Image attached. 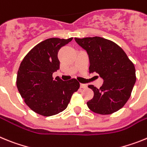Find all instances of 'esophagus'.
<instances>
[{
  "label": "esophagus",
  "mask_w": 147,
  "mask_h": 147,
  "mask_svg": "<svg viewBox=\"0 0 147 147\" xmlns=\"http://www.w3.org/2000/svg\"><path fill=\"white\" fill-rule=\"evenodd\" d=\"M80 88H86L87 85H85V84H80Z\"/></svg>",
  "instance_id": "esophagus-1"
}]
</instances>
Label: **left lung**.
I'll use <instances>...</instances> for the list:
<instances>
[{
  "instance_id": "1",
  "label": "left lung",
  "mask_w": 147,
  "mask_h": 147,
  "mask_svg": "<svg viewBox=\"0 0 147 147\" xmlns=\"http://www.w3.org/2000/svg\"><path fill=\"white\" fill-rule=\"evenodd\" d=\"M75 40L89 56V73H96L104 80L97 88L93 85L94 96L87 102L96 113L109 115L124 107L129 98L136 81L134 64L121 48L111 40L93 37Z\"/></svg>"
}]
</instances>
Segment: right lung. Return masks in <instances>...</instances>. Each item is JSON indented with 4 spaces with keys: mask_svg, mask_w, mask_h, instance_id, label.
Returning a JSON list of instances; mask_svg holds the SVG:
<instances>
[{
    "mask_svg": "<svg viewBox=\"0 0 147 147\" xmlns=\"http://www.w3.org/2000/svg\"><path fill=\"white\" fill-rule=\"evenodd\" d=\"M72 40L49 38L42 41L29 51L20 63L17 88L27 106L36 113L51 116L62 112L80 88L75 79L62 81L52 76L59 69L58 51Z\"/></svg>",
    "mask_w": 147,
    "mask_h": 147,
    "instance_id": "obj_1",
    "label": "right lung"
}]
</instances>
